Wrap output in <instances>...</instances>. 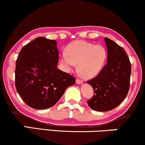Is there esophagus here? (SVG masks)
<instances>
[{
    "mask_svg": "<svg viewBox=\"0 0 145 145\" xmlns=\"http://www.w3.org/2000/svg\"><path fill=\"white\" fill-rule=\"evenodd\" d=\"M76 84H82V83H83V81L81 79H76Z\"/></svg>",
    "mask_w": 145,
    "mask_h": 145,
    "instance_id": "34e87169",
    "label": "esophagus"
}]
</instances>
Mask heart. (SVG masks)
I'll use <instances>...</instances> for the list:
<instances>
[{
    "label": "heart",
    "mask_w": 145,
    "mask_h": 145,
    "mask_svg": "<svg viewBox=\"0 0 145 145\" xmlns=\"http://www.w3.org/2000/svg\"><path fill=\"white\" fill-rule=\"evenodd\" d=\"M107 52L101 45H94L85 40H76L66 47V54L60 57V62L66 70L77 64V72L85 79L98 75L106 61Z\"/></svg>",
    "instance_id": "b5f03b06"
}]
</instances>
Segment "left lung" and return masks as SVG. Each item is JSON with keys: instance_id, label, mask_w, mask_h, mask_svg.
<instances>
[{"instance_id": "8db88e82", "label": "left lung", "mask_w": 145, "mask_h": 145, "mask_svg": "<svg viewBox=\"0 0 145 145\" xmlns=\"http://www.w3.org/2000/svg\"><path fill=\"white\" fill-rule=\"evenodd\" d=\"M105 40L107 64L96 77L88 81L94 92L88 105L100 112L113 109L122 103L130 89L131 75L130 59L123 47L106 37Z\"/></svg>"}]
</instances>
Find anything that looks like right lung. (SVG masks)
I'll list each match as a JSON object with an SVG mask.
<instances>
[{
    "mask_svg": "<svg viewBox=\"0 0 145 145\" xmlns=\"http://www.w3.org/2000/svg\"><path fill=\"white\" fill-rule=\"evenodd\" d=\"M57 42L38 37L22 47L16 60L15 88L24 103L35 109L55 105L76 80L57 68Z\"/></svg>",
    "mask_w": 145,
    "mask_h": 145,
    "instance_id": "1",
    "label": "right lung"
}]
</instances>
